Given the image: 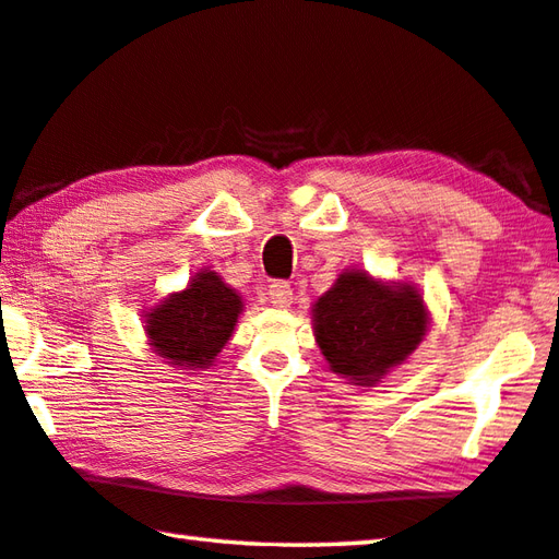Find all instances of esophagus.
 Segmentation results:
<instances>
[{
	"instance_id": "obj_1",
	"label": "esophagus",
	"mask_w": 559,
	"mask_h": 559,
	"mask_svg": "<svg viewBox=\"0 0 559 559\" xmlns=\"http://www.w3.org/2000/svg\"><path fill=\"white\" fill-rule=\"evenodd\" d=\"M270 305L277 307V309H287L292 305V287L287 285V282H272L270 289Z\"/></svg>"
}]
</instances>
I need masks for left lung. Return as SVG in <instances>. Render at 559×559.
<instances>
[{
    "label": "left lung",
    "mask_w": 559,
    "mask_h": 559,
    "mask_svg": "<svg viewBox=\"0 0 559 559\" xmlns=\"http://www.w3.org/2000/svg\"><path fill=\"white\" fill-rule=\"evenodd\" d=\"M321 356L350 385L376 388L415 354L429 331V309L413 282H385L350 267L311 305Z\"/></svg>",
    "instance_id": "left-lung-1"
}]
</instances>
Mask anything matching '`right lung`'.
Returning <instances> with one entry per match:
<instances>
[{
  "instance_id": "add662e5",
  "label": "right lung",
  "mask_w": 559,
  "mask_h": 559,
  "mask_svg": "<svg viewBox=\"0 0 559 559\" xmlns=\"http://www.w3.org/2000/svg\"><path fill=\"white\" fill-rule=\"evenodd\" d=\"M245 309L240 292L213 270L195 272L181 292H171L144 311V334L164 364L205 370L228 344Z\"/></svg>"
}]
</instances>
